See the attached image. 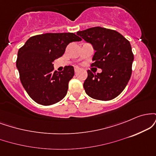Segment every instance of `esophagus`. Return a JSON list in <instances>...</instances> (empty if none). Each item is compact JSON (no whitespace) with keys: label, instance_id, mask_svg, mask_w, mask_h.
<instances>
[{"label":"esophagus","instance_id":"1","mask_svg":"<svg viewBox=\"0 0 156 156\" xmlns=\"http://www.w3.org/2000/svg\"><path fill=\"white\" fill-rule=\"evenodd\" d=\"M75 73H78V72H79V71L80 70V68H78V67H75Z\"/></svg>","mask_w":156,"mask_h":156}]
</instances>
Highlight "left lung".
Returning a JSON list of instances; mask_svg holds the SVG:
<instances>
[{
    "label": "left lung",
    "mask_w": 156,
    "mask_h": 156,
    "mask_svg": "<svg viewBox=\"0 0 156 156\" xmlns=\"http://www.w3.org/2000/svg\"><path fill=\"white\" fill-rule=\"evenodd\" d=\"M77 35L95 51L91 66L102 69L97 75L87 71L83 83L86 93L100 101L114 99L124 90L131 76L133 54L130 42L119 32L99 26L78 31Z\"/></svg>",
    "instance_id": "8db88e82"
}]
</instances>
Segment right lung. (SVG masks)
<instances>
[{"label":"right lung","mask_w":156,"mask_h":156,"mask_svg":"<svg viewBox=\"0 0 156 156\" xmlns=\"http://www.w3.org/2000/svg\"><path fill=\"white\" fill-rule=\"evenodd\" d=\"M80 40L73 33H47L30 37L20 48L16 62L20 79L36 103L53 105L66 96L74 67L66 66L58 73L53 70V62L64 54L68 44Z\"/></svg>","instance_id":"add662e5"}]
</instances>
